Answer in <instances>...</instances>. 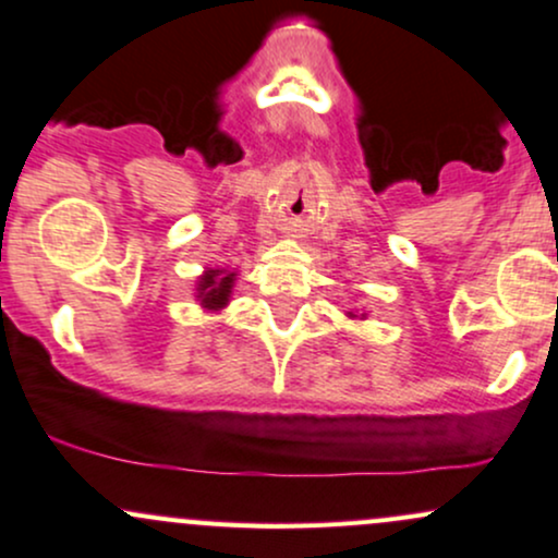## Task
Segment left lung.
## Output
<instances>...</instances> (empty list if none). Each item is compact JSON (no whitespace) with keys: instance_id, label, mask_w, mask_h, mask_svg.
<instances>
[{"instance_id":"8db88e82","label":"left lung","mask_w":558,"mask_h":558,"mask_svg":"<svg viewBox=\"0 0 558 558\" xmlns=\"http://www.w3.org/2000/svg\"><path fill=\"white\" fill-rule=\"evenodd\" d=\"M348 316H350V318H366V313H361V316H355L353 311H348Z\"/></svg>"}]
</instances>
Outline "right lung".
Segmentation results:
<instances>
[{
    "mask_svg": "<svg viewBox=\"0 0 558 558\" xmlns=\"http://www.w3.org/2000/svg\"><path fill=\"white\" fill-rule=\"evenodd\" d=\"M234 281L236 271H229V268H205L195 284V298L199 308L208 313L227 308L231 300V290H234Z\"/></svg>",
    "mask_w": 558,
    "mask_h": 558,
    "instance_id": "right-lung-1",
    "label": "right lung"
}]
</instances>
